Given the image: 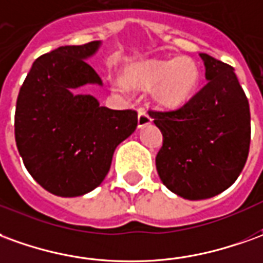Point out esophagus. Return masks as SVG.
Wrapping results in <instances>:
<instances>
[{
  "label": "esophagus",
  "instance_id": "1",
  "mask_svg": "<svg viewBox=\"0 0 263 263\" xmlns=\"http://www.w3.org/2000/svg\"><path fill=\"white\" fill-rule=\"evenodd\" d=\"M151 122H152V118H151L149 114L141 108L138 111V128H144V126L149 125Z\"/></svg>",
  "mask_w": 263,
  "mask_h": 263
}]
</instances>
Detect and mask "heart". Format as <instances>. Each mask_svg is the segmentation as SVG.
Here are the masks:
<instances>
[{
    "label": "heart",
    "mask_w": 263,
    "mask_h": 263,
    "mask_svg": "<svg viewBox=\"0 0 263 263\" xmlns=\"http://www.w3.org/2000/svg\"><path fill=\"white\" fill-rule=\"evenodd\" d=\"M128 82L138 89H154V100L166 109L186 105L195 97L201 84V69L194 60L181 57L172 60H149L137 64L128 72ZM115 88L125 91L124 81H115Z\"/></svg>",
    "instance_id": "obj_1"
}]
</instances>
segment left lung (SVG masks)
I'll return each instance as SVG.
<instances>
[{"instance_id":"obj_1","label":"left lung","mask_w":263,"mask_h":263,"mask_svg":"<svg viewBox=\"0 0 263 263\" xmlns=\"http://www.w3.org/2000/svg\"><path fill=\"white\" fill-rule=\"evenodd\" d=\"M199 57L208 84L176 111L149 112L163 137L158 175L171 192L189 201L229 188L251 144L249 102L234 68L208 54Z\"/></svg>"}]
</instances>
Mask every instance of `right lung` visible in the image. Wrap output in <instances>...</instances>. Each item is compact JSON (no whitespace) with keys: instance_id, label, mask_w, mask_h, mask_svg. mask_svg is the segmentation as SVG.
I'll use <instances>...</instances> for the list:
<instances>
[{"instance_id":"add662e5","label":"right lung","mask_w":263,"mask_h":263,"mask_svg":"<svg viewBox=\"0 0 263 263\" xmlns=\"http://www.w3.org/2000/svg\"><path fill=\"white\" fill-rule=\"evenodd\" d=\"M101 41L67 45L36 58L18 93L15 142L24 165L42 188L72 198L100 186L115 148L137 129L132 109L115 111L78 89L102 87L87 64Z\"/></svg>"}]
</instances>
